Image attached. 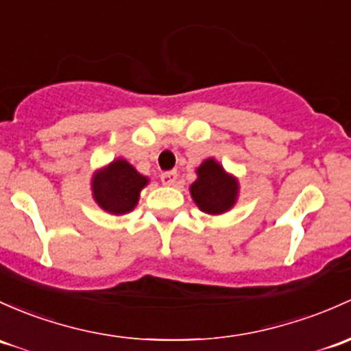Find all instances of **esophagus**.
<instances>
[{
    "label": "esophagus",
    "instance_id": "obj_1",
    "mask_svg": "<svg viewBox=\"0 0 351 351\" xmlns=\"http://www.w3.org/2000/svg\"><path fill=\"white\" fill-rule=\"evenodd\" d=\"M161 183H163V185H166V186H173L176 183V178H178V173L175 171V169H173V171H165V173H161Z\"/></svg>",
    "mask_w": 351,
    "mask_h": 351
}]
</instances>
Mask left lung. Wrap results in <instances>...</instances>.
Here are the masks:
<instances>
[{
  "mask_svg": "<svg viewBox=\"0 0 351 351\" xmlns=\"http://www.w3.org/2000/svg\"><path fill=\"white\" fill-rule=\"evenodd\" d=\"M198 178L191 183L190 193L202 212L220 215L235 205L239 197V182L228 175L223 166L208 158L197 168Z\"/></svg>",
  "mask_w": 351,
  "mask_h": 351,
  "instance_id": "1",
  "label": "left lung"
}]
</instances>
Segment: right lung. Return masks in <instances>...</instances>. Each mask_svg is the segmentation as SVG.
<instances>
[{
	"label": "right lung",
	"instance_id": "add662e5",
	"mask_svg": "<svg viewBox=\"0 0 351 351\" xmlns=\"http://www.w3.org/2000/svg\"><path fill=\"white\" fill-rule=\"evenodd\" d=\"M149 180L132 165L119 158L92 176V197L95 204L112 215H124L138 205L139 193Z\"/></svg>",
	"mask_w": 351,
	"mask_h": 351
}]
</instances>
